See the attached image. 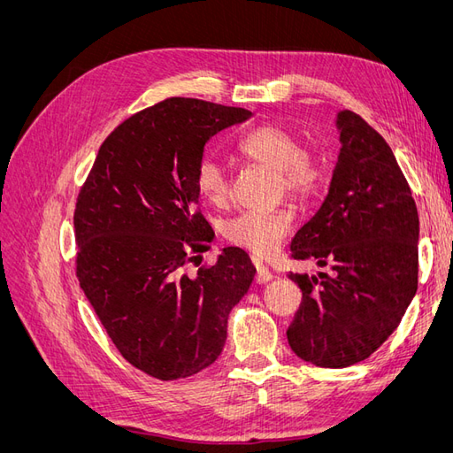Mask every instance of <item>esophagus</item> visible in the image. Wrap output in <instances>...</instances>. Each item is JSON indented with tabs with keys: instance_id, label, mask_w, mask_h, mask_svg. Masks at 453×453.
Masks as SVG:
<instances>
[{
	"instance_id": "34e87169",
	"label": "esophagus",
	"mask_w": 453,
	"mask_h": 453,
	"mask_svg": "<svg viewBox=\"0 0 453 453\" xmlns=\"http://www.w3.org/2000/svg\"><path fill=\"white\" fill-rule=\"evenodd\" d=\"M253 263H255V266H257V276H255V281H257L258 285H265V283H268V281H272V280H273L272 272H270L266 266L260 265L257 258H253Z\"/></svg>"
}]
</instances>
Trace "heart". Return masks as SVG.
<instances>
[{"mask_svg":"<svg viewBox=\"0 0 453 453\" xmlns=\"http://www.w3.org/2000/svg\"><path fill=\"white\" fill-rule=\"evenodd\" d=\"M240 157L258 166L278 172L280 188L300 202H310L321 193L325 183L323 164L308 155L298 135L281 127L266 125L245 134L236 143ZM196 187L203 200L225 205L232 193L230 173L225 164L205 155L196 168ZM293 230V213L278 210L270 213L245 211L225 225V238L257 257L276 253Z\"/></svg>","mask_w":453,"mask_h":453,"instance_id":"heart-1","label":"heart"}]
</instances>
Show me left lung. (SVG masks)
<instances>
[{
	"mask_svg": "<svg viewBox=\"0 0 453 453\" xmlns=\"http://www.w3.org/2000/svg\"><path fill=\"white\" fill-rule=\"evenodd\" d=\"M340 155L319 211L291 242V257L331 273H289L303 291L287 340L315 366L370 357L418 291L419 217L391 147L357 113L340 111Z\"/></svg>",
	"mask_w": 453,
	"mask_h": 453,
	"instance_id": "obj_1",
	"label": "left lung"
}]
</instances>
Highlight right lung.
I'll list each match as a JSON object with an SVG mask.
<instances>
[{"label":"right lung","instance_id":"1","mask_svg":"<svg viewBox=\"0 0 453 453\" xmlns=\"http://www.w3.org/2000/svg\"><path fill=\"white\" fill-rule=\"evenodd\" d=\"M251 111L168 98L132 115L102 143L81 188L73 225L77 278L109 338L130 365L158 380L215 363L228 315L255 266L240 248L185 273L213 240L198 211L196 168L217 132Z\"/></svg>","mask_w":453,"mask_h":453}]
</instances>
